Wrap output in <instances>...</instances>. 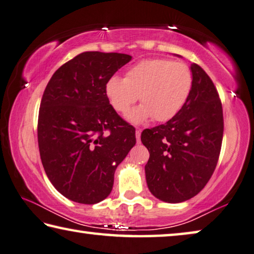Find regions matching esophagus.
I'll use <instances>...</instances> for the list:
<instances>
[{"label": "esophagus", "mask_w": 254, "mask_h": 254, "mask_svg": "<svg viewBox=\"0 0 254 254\" xmlns=\"http://www.w3.org/2000/svg\"><path fill=\"white\" fill-rule=\"evenodd\" d=\"M135 136H136V142L140 143V136H141V130L138 128V130L135 131Z\"/></svg>", "instance_id": "34e87169"}]
</instances>
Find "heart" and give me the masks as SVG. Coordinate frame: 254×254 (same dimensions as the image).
<instances>
[{"instance_id": "1", "label": "heart", "mask_w": 254, "mask_h": 254, "mask_svg": "<svg viewBox=\"0 0 254 254\" xmlns=\"http://www.w3.org/2000/svg\"><path fill=\"white\" fill-rule=\"evenodd\" d=\"M192 89V72L183 62L151 59L139 62L127 70L126 78L112 76L106 94L116 112L126 114L140 99L141 106L128 114L133 123L152 118L166 122L179 114Z\"/></svg>"}]
</instances>
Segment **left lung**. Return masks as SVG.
<instances>
[{"instance_id":"left-lung-1","label":"left lung","mask_w":254,"mask_h":254,"mask_svg":"<svg viewBox=\"0 0 254 254\" xmlns=\"http://www.w3.org/2000/svg\"><path fill=\"white\" fill-rule=\"evenodd\" d=\"M192 89L179 114L146 128L141 141L149 150L146 180L157 199L183 202L206 187L218 163L224 133L223 106L212 80L191 64Z\"/></svg>"}]
</instances>
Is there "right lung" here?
<instances>
[{"mask_svg":"<svg viewBox=\"0 0 254 254\" xmlns=\"http://www.w3.org/2000/svg\"><path fill=\"white\" fill-rule=\"evenodd\" d=\"M121 53L83 52L55 71L40 102L37 136L51 183L74 202L110 194L119 164L134 146L135 128L110 104L106 84L131 61Z\"/></svg>","mask_w":254,"mask_h":254,"instance_id":"obj_1","label":"right lung"}]
</instances>
